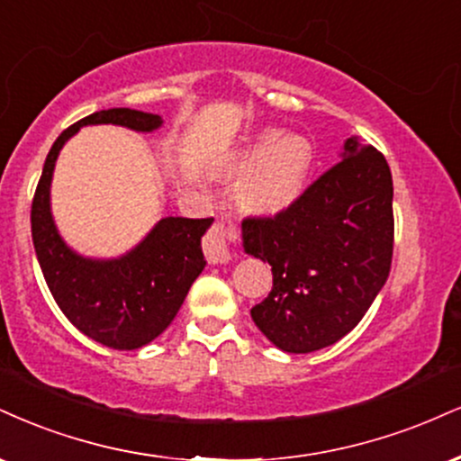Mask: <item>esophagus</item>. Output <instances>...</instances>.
<instances>
[{
  "instance_id": "34e87169",
  "label": "esophagus",
  "mask_w": 461,
  "mask_h": 461,
  "mask_svg": "<svg viewBox=\"0 0 461 461\" xmlns=\"http://www.w3.org/2000/svg\"><path fill=\"white\" fill-rule=\"evenodd\" d=\"M203 253H206L210 264H227L231 259L230 242H227V230L219 223L203 240Z\"/></svg>"
}]
</instances>
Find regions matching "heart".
Wrapping results in <instances>:
<instances>
[{
  "label": "heart",
  "instance_id": "obj_1",
  "mask_svg": "<svg viewBox=\"0 0 461 461\" xmlns=\"http://www.w3.org/2000/svg\"><path fill=\"white\" fill-rule=\"evenodd\" d=\"M315 165L313 143L304 135L262 129L227 163L231 176L242 177L238 206L258 219H273L290 210L307 191Z\"/></svg>",
  "mask_w": 461,
  "mask_h": 461
}]
</instances>
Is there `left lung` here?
<instances>
[{
	"instance_id": "1",
	"label": "left lung",
	"mask_w": 461,
	"mask_h": 461,
	"mask_svg": "<svg viewBox=\"0 0 461 461\" xmlns=\"http://www.w3.org/2000/svg\"><path fill=\"white\" fill-rule=\"evenodd\" d=\"M339 158L287 212L242 223L245 253L273 266V292L251 318L266 339L290 354L346 337L391 270L389 163L358 135L343 141Z\"/></svg>"
}]
</instances>
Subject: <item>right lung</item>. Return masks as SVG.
Here are the masks:
<instances>
[{
    "instance_id": "right-lung-1",
    "label": "right lung",
    "mask_w": 461,
    "mask_h": 461,
    "mask_svg": "<svg viewBox=\"0 0 461 461\" xmlns=\"http://www.w3.org/2000/svg\"><path fill=\"white\" fill-rule=\"evenodd\" d=\"M115 124L154 132L163 118L137 109H104L66 129L49 149L34 203L32 240L41 270L62 313L83 335L113 348L148 346L180 312L206 259L202 238L214 219L163 216L135 247L118 258H90L59 234L51 212V182L59 152L83 126Z\"/></svg>"
}]
</instances>
